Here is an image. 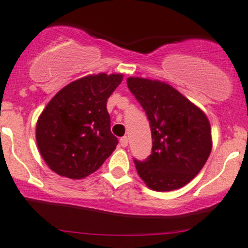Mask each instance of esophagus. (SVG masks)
I'll return each instance as SVG.
<instances>
[{
	"mask_svg": "<svg viewBox=\"0 0 248 248\" xmlns=\"http://www.w3.org/2000/svg\"><path fill=\"white\" fill-rule=\"evenodd\" d=\"M120 145H121L122 147H126L127 145H128V138H127V137H122V138L120 139Z\"/></svg>",
	"mask_w": 248,
	"mask_h": 248,
	"instance_id": "esophagus-1",
	"label": "esophagus"
}]
</instances>
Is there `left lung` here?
Wrapping results in <instances>:
<instances>
[{"instance_id":"8db88e82","label":"left lung","mask_w":248,"mask_h":248,"mask_svg":"<svg viewBox=\"0 0 248 248\" xmlns=\"http://www.w3.org/2000/svg\"><path fill=\"white\" fill-rule=\"evenodd\" d=\"M127 86L146 112L154 140L146 159L134 158L139 176L154 191L185 186L202 170L211 152L209 120L170 85L128 78Z\"/></svg>"}]
</instances>
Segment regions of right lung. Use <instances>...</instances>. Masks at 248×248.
<instances>
[{"label": "right lung", "instance_id": "obj_1", "mask_svg": "<svg viewBox=\"0 0 248 248\" xmlns=\"http://www.w3.org/2000/svg\"><path fill=\"white\" fill-rule=\"evenodd\" d=\"M121 74L102 73L71 82L47 103L37 122L39 152L61 176L82 179L96 171L116 147L107 101Z\"/></svg>", "mask_w": 248, "mask_h": 248}]
</instances>
